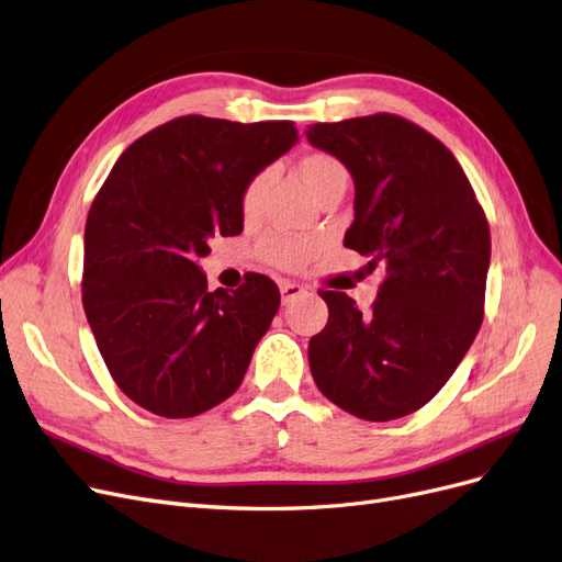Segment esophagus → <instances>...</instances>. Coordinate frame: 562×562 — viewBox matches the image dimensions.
I'll list each match as a JSON object with an SVG mask.
<instances>
[{"mask_svg": "<svg viewBox=\"0 0 562 562\" xmlns=\"http://www.w3.org/2000/svg\"><path fill=\"white\" fill-rule=\"evenodd\" d=\"M307 294V289L299 282H289V280H282L280 282V296H282V305H289L294 303L299 296Z\"/></svg>", "mask_w": 562, "mask_h": 562, "instance_id": "34e87169", "label": "esophagus"}]
</instances>
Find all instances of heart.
Masks as SVG:
<instances>
[{
  "label": "heart",
  "mask_w": 562,
  "mask_h": 562,
  "mask_svg": "<svg viewBox=\"0 0 562 562\" xmlns=\"http://www.w3.org/2000/svg\"><path fill=\"white\" fill-rule=\"evenodd\" d=\"M299 175L305 183V188L314 194L316 200L322 198L324 192H328L335 186H347L349 183V172L347 167L341 165L339 158L326 154V151H310L299 160ZM271 172L263 169V172H257L246 188H243L240 194V215L246 221H257L263 200L268 190H271ZM322 243L316 238L307 236H286V234H268L259 243V255L263 261L273 263L278 268H301L307 263L316 252H319Z\"/></svg>",
  "instance_id": "b5f03b06"
}]
</instances>
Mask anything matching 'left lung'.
<instances>
[{
  "label": "left lung",
  "mask_w": 562,
  "mask_h": 562,
  "mask_svg": "<svg viewBox=\"0 0 562 562\" xmlns=\"http://www.w3.org/2000/svg\"><path fill=\"white\" fill-rule=\"evenodd\" d=\"M305 135L353 179L345 246L387 273L368 312L345 291H319L328 324L310 339L314 383L356 418H404L448 383L480 330L486 215L448 146L404 116L314 124Z\"/></svg>",
  "instance_id": "left-lung-1"
}]
</instances>
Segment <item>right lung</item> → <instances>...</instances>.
I'll return each instance as SVG.
<instances>
[{"label": "right lung", "mask_w": 562, "mask_h": 562, "mask_svg": "<svg viewBox=\"0 0 562 562\" xmlns=\"http://www.w3.org/2000/svg\"><path fill=\"white\" fill-rule=\"evenodd\" d=\"M291 121L188 114L119 156L87 215L82 305L114 383L162 418H192L236 393L280 291L252 273L209 291L198 266L215 234L243 232L240 194L296 144Z\"/></svg>", "instance_id": "1"}]
</instances>
